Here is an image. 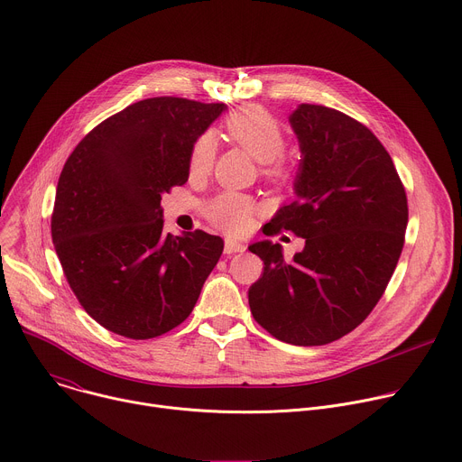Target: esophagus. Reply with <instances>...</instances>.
<instances>
[{
    "label": "esophagus",
    "mask_w": 462,
    "mask_h": 462,
    "mask_svg": "<svg viewBox=\"0 0 462 462\" xmlns=\"http://www.w3.org/2000/svg\"><path fill=\"white\" fill-rule=\"evenodd\" d=\"M246 246L241 243V241H236V239H225V252L226 254H236V252H243Z\"/></svg>",
    "instance_id": "34e87169"
}]
</instances>
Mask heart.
Returning a JSON list of instances; mask_svg holds the SVG:
<instances>
[{
	"label": "heart",
	"mask_w": 462,
	"mask_h": 462,
	"mask_svg": "<svg viewBox=\"0 0 462 462\" xmlns=\"http://www.w3.org/2000/svg\"><path fill=\"white\" fill-rule=\"evenodd\" d=\"M228 137L248 152L252 159L263 164V171L271 177L285 175V164L280 155L285 148V134L280 122L263 107L246 106L232 113L225 124ZM216 143L210 134L201 135L189 152V171L205 173L212 168ZM254 203L250 197L236 191H225L207 207L208 219L228 234H246L254 225Z\"/></svg>",
	"instance_id": "heart-1"
}]
</instances>
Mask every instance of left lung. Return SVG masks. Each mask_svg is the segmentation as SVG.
<instances>
[{"instance_id":"left-lung-1","label":"left lung","mask_w":462,"mask_h":462,"mask_svg":"<svg viewBox=\"0 0 462 462\" xmlns=\"http://www.w3.org/2000/svg\"><path fill=\"white\" fill-rule=\"evenodd\" d=\"M289 124L301 153L296 199L263 232L291 230L305 246L292 261L271 239L248 246L265 265L248 305L278 340L323 346L351 333L382 298L404 246L408 199L389 153L355 118L300 104Z\"/></svg>"}]
</instances>
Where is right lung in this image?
<instances>
[{"label":"right lung","instance_id":"right-lung-1","mask_svg":"<svg viewBox=\"0 0 462 462\" xmlns=\"http://www.w3.org/2000/svg\"><path fill=\"white\" fill-rule=\"evenodd\" d=\"M225 104L159 97L98 124L65 162L52 245L86 312L107 331L148 340L182 323L223 254L203 230H162V193L189 175V152Z\"/></svg>","mask_w":462,"mask_h":462}]
</instances>
